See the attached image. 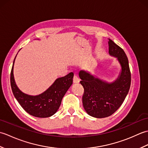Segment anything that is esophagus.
I'll return each instance as SVG.
<instances>
[{
  "label": "esophagus",
  "instance_id": "34e87169",
  "mask_svg": "<svg viewBox=\"0 0 148 148\" xmlns=\"http://www.w3.org/2000/svg\"><path fill=\"white\" fill-rule=\"evenodd\" d=\"M73 81L74 83H77L79 82V78L78 77V76H77V75L75 74L74 76V78H73Z\"/></svg>",
  "mask_w": 148,
  "mask_h": 148
}]
</instances>
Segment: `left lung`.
I'll use <instances>...</instances> for the list:
<instances>
[{
    "label": "left lung",
    "mask_w": 148,
    "mask_h": 148,
    "mask_svg": "<svg viewBox=\"0 0 148 148\" xmlns=\"http://www.w3.org/2000/svg\"><path fill=\"white\" fill-rule=\"evenodd\" d=\"M109 53L121 66L118 77L108 82L80 71V83L84 88L83 108L88 114L97 118L108 117L121 106L129 91L131 74L127 56L123 49L109 39Z\"/></svg>",
    "instance_id": "obj_1"
}]
</instances>
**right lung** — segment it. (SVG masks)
<instances>
[{
    "mask_svg": "<svg viewBox=\"0 0 148 148\" xmlns=\"http://www.w3.org/2000/svg\"><path fill=\"white\" fill-rule=\"evenodd\" d=\"M15 58L11 72V86L17 101L25 111L35 117L48 118L55 114L60 106L63 97L72 84L73 72L57 78L48 89L39 95H28L21 92L16 84L13 74Z\"/></svg>",
    "mask_w": 148,
    "mask_h": 148,
    "instance_id": "1",
    "label": "right lung"
}]
</instances>
